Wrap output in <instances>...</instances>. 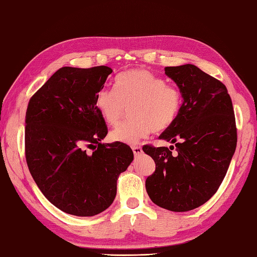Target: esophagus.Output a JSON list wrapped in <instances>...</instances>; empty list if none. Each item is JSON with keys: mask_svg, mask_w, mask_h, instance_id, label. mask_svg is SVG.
<instances>
[{"mask_svg": "<svg viewBox=\"0 0 257 257\" xmlns=\"http://www.w3.org/2000/svg\"><path fill=\"white\" fill-rule=\"evenodd\" d=\"M133 152H134L135 156H139L143 153V148L140 147V146H133Z\"/></svg>", "mask_w": 257, "mask_h": 257, "instance_id": "obj_1", "label": "esophagus"}]
</instances>
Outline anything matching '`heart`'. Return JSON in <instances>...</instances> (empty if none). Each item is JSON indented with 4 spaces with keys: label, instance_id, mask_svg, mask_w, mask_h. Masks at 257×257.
I'll return each instance as SVG.
<instances>
[{
    "label": "heart",
    "instance_id": "obj_1",
    "mask_svg": "<svg viewBox=\"0 0 257 257\" xmlns=\"http://www.w3.org/2000/svg\"><path fill=\"white\" fill-rule=\"evenodd\" d=\"M183 104L178 88L166 83L165 79L145 69H134L120 74L114 89H101L95 105L109 124L121 119L129 105L134 118L115 127L110 137L114 142L135 145L147 138L154 130L163 133L177 119Z\"/></svg>",
    "mask_w": 257,
    "mask_h": 257
}]
</instances>
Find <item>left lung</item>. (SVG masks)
<instances>
[{
	"label": "left lung",
	"instance_id": "1",
	"mask_svg": "<svg viewBox=\"0 0 257 257\" xmlns=\"http://www.w3.org/2000/svg\"><path fill=\"white\" fill-rule=\"evenodd\" d=\"M182 91L177 119L159 139L172 147L145 145L156 169L146 190L159 207L172 212L197 208L213 197L229 167L237 144L232 99L225 84L194 64L166 67Z\"/></svg>",
	"mask_w": 257,
	"mask_h": 257
}]
</instances>
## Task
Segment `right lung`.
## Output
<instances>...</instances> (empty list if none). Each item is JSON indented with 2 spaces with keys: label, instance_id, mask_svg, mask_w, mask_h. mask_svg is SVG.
<instances>
[{
  "label": "right lung",
  "instance_id": "1",
  "mask_svg": "<svg viewBox=\"0 0 257 257\" xmlns=\"http://www.w3.org/2000/svg\"><path fill=\"white\" fill-rule=\"evenodd\" d=\"M111 72L105 65L63 67L28 104L29 170L45 198L67 214L85 217L107 209L117 194L119 175L134 159L128 145L100 143L108 128L95 97Z\"/></svg>",
  "mask_w": 257,
  "mask_h": 257
}]
</instances>
